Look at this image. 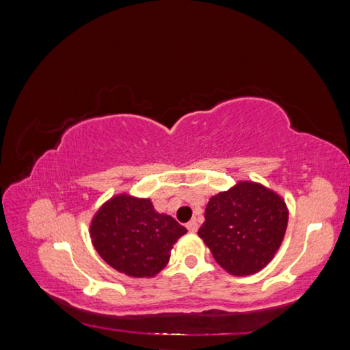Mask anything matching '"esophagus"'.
<instances>
[{"instance_id":"1","label":"esophagus","mask_w":350,"mask_h":350,"mask_svg":"<svg viewBox=\"0 0 350 350\" xmlns=\"http://www.w3.org/2000/svg\"><path fill=\"white\" fill-rule=\"evenodd\" d=\"M187 228H188V230L189 232H197L198 230V223H197V220H191L188 224H187Z\"/></svg>"}]
</instances>
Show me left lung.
I'll list each match as a JSON object with an SVG mask.
<instances>
[{
	"mask_svg": "<svg viewBox=\"0 0 350 350\" xmlns=\"http://www.w3.org/2000/svg\"><path fill=\"white\" fill-rule=\"evenodd\" d=\"M288 226V208L276 191L239 180L209 198L198 237L232 276L261 271L278 253Z\"/></svg>",
	"mask_w": 350,
	"mask_h": 350,
	"instance_id": "obj_1",
	"label": "left lung"
}]
</instances>
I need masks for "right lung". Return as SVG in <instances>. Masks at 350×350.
<instances>
[{"mask_svg":"<svg viewBox=\"0 0 350 350\" xmlns=\"http://www.w3.org/2000/svg\"><path fill=\"white\" fill-rule=\"evenodd\" d=\"M187 232L171 215L159 214L150 198L129 193L106 200L89 224V237L103 261L130 278L161 273Z\"/></svg>","mask_w":350,"mask_h":350,"instance_id":"1","label":"right lung"}]
</instances>
